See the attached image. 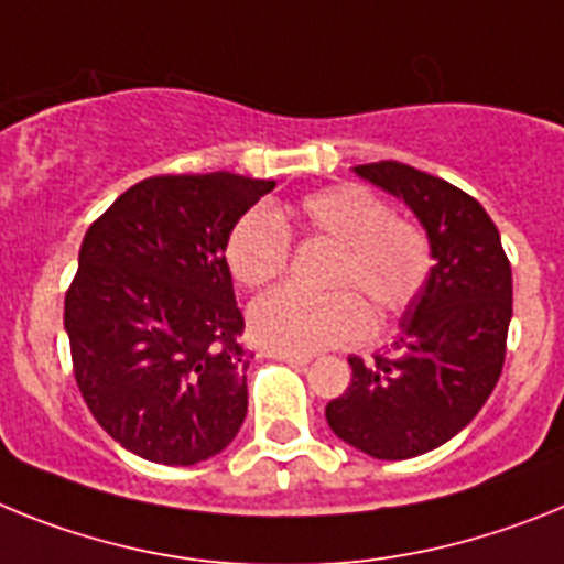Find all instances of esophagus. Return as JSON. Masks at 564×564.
Here are the masks:
<instances>
[{"instance_id":"obj_1","label":"esophagus","mask_w":564,"mask_h":564,"mask_svg":"<svg viewBox=\"0 0 564 564\" xmlns=\"http://www.w3.org/2000/svg\"><path fill=\"white\" fill-rule=\"evenodd\" d=\"M267 357H275V360H283V364L292 366H306L312 364V355H295V351H267Z\"/></svg>"}]
</instances>
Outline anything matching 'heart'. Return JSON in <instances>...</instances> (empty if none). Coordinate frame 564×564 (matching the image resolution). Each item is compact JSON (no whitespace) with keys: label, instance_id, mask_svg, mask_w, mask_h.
I'll return each mask as SVG.
<instances>
[{"label":"heart","instance_id":"obj_1","mask_svg":"<svg viewBox=\"0 0 564 564\" xmlns=\"http://www.w3.org/2000/svg\"><path fill=\"white\" fill-rule=\"evenodd\" d=\"M289 221L310 238L335 243L326 286L346 289L310 295L281 286L258 297L247 321L254 340L267 349L312 355L360 340L371 315L355 291L375 303L380 315H400L429 281L431 247L423 229L394 218L389 204L360 184L303 195L289 209ZM227 261L243 286L275 281L289 263V232L281 218L269 209L243 215L229 232Z\"/></svg>","mask_w":564,"mask_h":564}]
</instances>
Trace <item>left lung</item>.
<instances>
[{
    "label": "left lung",
    "instance_id": "left-lung-1",
    "mask_svg": "<svg viewBox=\"0 0 564 564\" xmlns=\"http://www.w3.org/2000/svg\"><path fill=\"white\" fill-rule=\"evenodd\" d=\"M351 170L414 213L434 267L389 355L349 357L351 383L326 405V423L369 457L411 459L448 443L491 398L511 326V263L479 200L448 181L400 161Z\"/></svg>",
    "mask_w": 564,
    "mask_h": 564
}]
</instances>
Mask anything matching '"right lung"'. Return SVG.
I'll return each mask as SVG.
<instances>
[{
	"mask_svg": "<svg viewBox=\"0 0 564 564\" xmlns=\"http://www.w3.org/2000/svg\"><path fill=\"white\" fill-rule=\"evenodd\" d=\"M272 189L232 173L155 175L87 229L65 297L73 371L93 417L141 459H209L247 417L252 355L227 241Z\"/></svg>",
	"mask_w": 564,
	"mask_h": 564,
	"instance_id": "right-lung-1",
	"label": "right lung"
}]
</instances>
